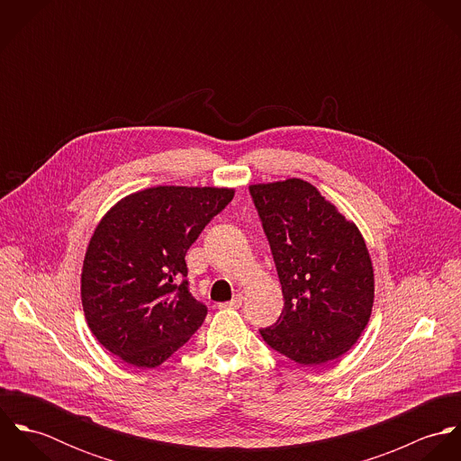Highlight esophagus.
<instances>
[{
	"label": "esophagus",
	"mask_w": 461,
	"mask_h": 461,
	"mask_svg": "<svg viewBox=\"0 0 461 461\" xmlns=\"http://www.w3.org/2000/svg\"><path fill=\"white\" fill-rule=\"evenodd\" d=\"M241 303H243V296H241V294H236L230 302H227V303H220L218 307H220V309H240V307H241Z\"/></svg>",
	"instance_id": "1"
}]
</instances>
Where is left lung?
Instances as JSON below:
<instances>
[{
	"label": "left lung",
	"instance_id": "1",
	"mask_svg": "<svg viewBox=\"0 0 461 461\" xmlns=\"http://www.w3.org/2000/svg\"><path fill=\"white\" fill-rule=\"evenodd\" d=\"M282 284L264 340L303 366L344 355L367 327L375 273L358 227L303 179L250 186Z\"/></svg>",
	"mask_w": 461,
	"mask_h": 461
}]
</instances>
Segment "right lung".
Segmentation results:
<instances>
[{"label":"right lung","instance_id":"right-lung-1","mask_svg":"<svg viewBox=\"0 0 461 461\" xmlns=\"http://www.w3.org/2000/svg\"><path fill=\"white\" fill-rule=\"evenodd\" d=\"M232 197V188L154 186L101 218L83 261L81 303L110 353L152 369L197 331L207 309L188 289L185 256Z\"/></svg>","mask_w":461,"mask_h":461}]
</instances>
